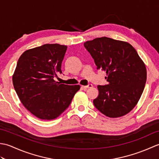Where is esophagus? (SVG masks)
<instances>
[{"mask_svg":"<svg viewBox=\"0 0 159 159\" xmlns=\"http://www.w3.org/2000/svg\"><path fill=\"white\" fill-rule=\"evenodd\" d=\"M93 87V85H92V84H89V85H83V86H82V87L83 88H84V89H88V88H91V87Z\"/></svg>","mask_w":159,"mask_h":159,"instance_id":"obj_1","label":"esophagus"}]
</instances>
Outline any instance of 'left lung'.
I'll return each instance as SVG.
<instances>
[{
	"mask_svg": "<svg viewBox=\"0 0 159 159\" xmlns=\"http://www.w3.org/2000/svg\"><path fill=\"white\" fill-rule=\"evenodd\" d=\"M97 69L106 72L108 84L98 85L99 95L93 104L109 117L129 113L135 107L146 83V68L136 50L130 43L109 38L84 43Z\"/></svg>",
	"mask_w": 159,
	"mask_h": 159,
	"instance_id": "obj_1",
	"label": "left lung"
}]
</instances>
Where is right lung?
<instances>
[{"instance_id":"right-lung-1","label":"right lung","mask_w":159,"mask_h":159,"mask_svg":"<svg viewBox=\"0 0 159 159\" xmlns=\"http://www.w3.org/2000/svg\"><path fill=\"white\" fill-rule=\"evenodd\" d=\"M67 47L43 44L26 50L20 56L13 76L17 95L28 111L42 120L59 117L72 102L80 85L55 80L61 74V63Z\"/></svg>"}]
</instances>
